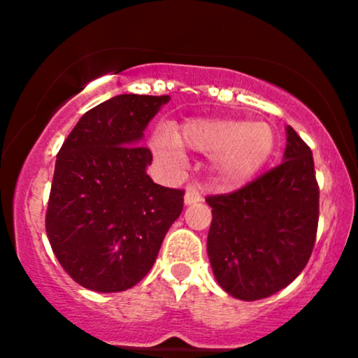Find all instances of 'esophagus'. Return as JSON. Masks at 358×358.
I'll list each match as a JSON object with an SVG mask.
<instances>
[{"label": "esophagus", "instance_id": "obj_1", "mask_svg": "<svg viewBox=\"0 0 358 358\" xmlns=\"http://www.w3.org/2000/svg\"><path fill=\"white\" fill-rule=\"evenodd\" d=\"M203 196L202 193L196 190L195 187H188L187 192H185V203L190 205V203H196V202H202Z\"/></svg>", "mask_w": 358, "mask_h": 358}]
</instances>
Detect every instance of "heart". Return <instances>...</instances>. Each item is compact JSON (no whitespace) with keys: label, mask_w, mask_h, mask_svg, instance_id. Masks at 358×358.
<instances>
[{"label":"heart","mask_w":358,"mask_h":358,"mask_svg":"<svg viewBox=\"0 0 358 358\" xmlns=\"http://www.w3.org/2000/svg\"><path fill=\"white\" fill-rule=\"evenodd\" d=\"M274 145L276 136L268 122L239 119L188 121L176 138L162 129L153 141L156 153L165 158H182V146L213 156L217 173L229 185L244 182L256 173L269 159Z\"/></svg>","instance_id":"b5f03b06"}]
</instances>
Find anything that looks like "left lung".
I'll use <instances>...</instances> for the list:
<instances>
[{"instance_id":"left-lung-1","label":"left lung","mask_w":358,"mask_h":358,"mask_svg":"<svg viewBox=\"0 0 358 358\" xmlns=\"http://www.w3.org/2000/svg\"><path fill=\"white\" fill-rule=\"evenodd\" d=\"M285 162L248 185L208 195L207 252L219 285L244 301L268 298L305 269L313 252L320 187L310 146L286 127Z\"/></svg>"}]
</instances>
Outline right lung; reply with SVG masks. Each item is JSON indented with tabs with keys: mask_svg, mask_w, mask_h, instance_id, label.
Segmentation results:
<instances>
[{
	"mask_svg": "<svg viewBox=\"0 0 358 358\" xmlns=\"http://www.w3.org/2000/svg\"><path fill=\"white\" fill-rule=\"evenodd\" d=\"M170 96L122 94L79 119L57 155L45 229L60 266L99 293L138 285L153 268L185 190L146 175L143 131Z\"/></svg>",
	"mask_w": 358,
	"mask_h": 358,
	"instance_id": "add662e5",
	"label": "right lung"
}]
</instances>
